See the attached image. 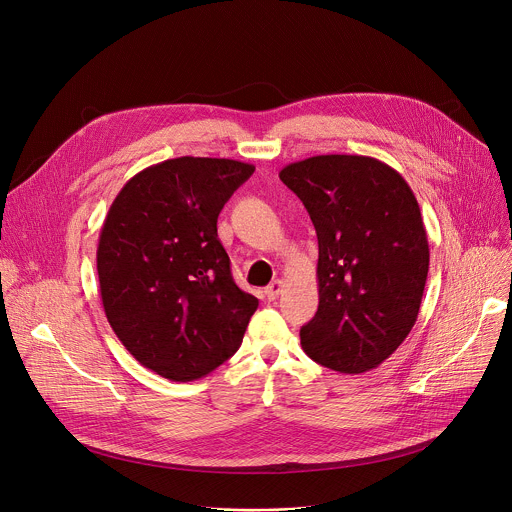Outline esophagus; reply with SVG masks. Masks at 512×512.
I'll list each match as a JSON object with an SVG mask.
<instances>
[{
  "label": "esophagus",
  "instance_id": "esophagus-1",
  "mask_svg": "<svg viewBox=\"0 0 512 512\" xmlns=\"http://www.w3.org/2000/svg\"><path fill=\"white\" fill-rule=\"evenodd\" d=\"M281 289H283V281H281V279H273V281L265 287L267 300H275V298L281 294Z\"/></svg>",
  "mask_w": 512,
  "mask_h": 512
}]
</instances>
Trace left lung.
Segmentation results:
<instances>
[{
    "label": "left lung",
    "instance_id": "1",
    "mask_svg": "<svg viewBox=\"0 0 512 512\" xmlns=\"http://www.w3.org/2000/svg\"><path fill=\"white\" fill-rule=\"evenodd\" d=\"M318 235L316 316L302 348L324 367L358 375L389 358L411 332L429 269L415 194L369 156H314L279 172Z\"/></svg>",
    "mask_w": 512,
    "mask_h": 512
}]
</instances>
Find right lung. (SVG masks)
<instances>
[{
    "instance_id": "add662e5",
    "label": "right lung",
    "mask_w": 512,
    "mask_h": 512,
    "mask_svg": "<svg viewBox=\"0 0 512 512\" xmlns=\"http://www.w3.org/2000/svg\"><path fill=\"white\" fill-rule=\"evenodd\" d=\"M255 166L182 156L135 174L99 235L105 316L145 369L196 381L233 356L259 300L231 275L216 221Z\"/></svg>"
}]
</instances>
